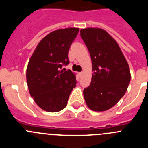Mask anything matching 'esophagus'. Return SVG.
I'll list each match as a JSON object with an SVG mask.
<instances>
[{
    "mask_svg": "<svg viewBox=\"0 0 148 148\" xmlns=\"http://www.w3.org/2000/svg\"><path fill=\"white\" fill-rule=\"evenodd\" d=\"M79 75H80V76H82V75H84L83 72H81V73H79Z\"/></svg>",
    "mask_w": 148,
    "mask_h": 148,
    "instance_id": "34e87169",
    "label": "esophagus"
}]
</instances>
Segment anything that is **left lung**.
Masks as SVG:
<instances>
[{
  "instance_id": "left-lung-1",
  "label": "left lung",
  "mask_w": 148,
  "mask_h": 148,
  "mask_svg": "<svg viewBox=\"0 0 148 148\" xmlns=\"http://www.w3.org/2000/svg\"><path fill=\"white\" fill-rule=\"evenodd\" d=\"M81 36L92 60V80L84 90L86 104L93 111L113 108L122 98L130 84V71L118 43L100 28L82 29Z\"/></svg>"
}]
</instances>
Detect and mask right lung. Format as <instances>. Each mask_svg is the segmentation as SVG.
I'll return each mask as SVG.
<instances>
[{
  "mask_svg": "<svg viewBox=\"0 0 148 148\" xmlns=\"http://www.w3.org/2000/svg\"><path fill=\"white\" fill-rule=\"evenodd\" d=\"M79 28L55 30L38 44L29 60L27 83L39 108L50 113L65 108L70 92L76 86L75 74L64 70L69 64L68 52Z\"/></svg>",
  "mask_w": 148,
  "mask_h": 148,
  "instance_id": "1",
  "label": "right lung"
}]
</instances>
